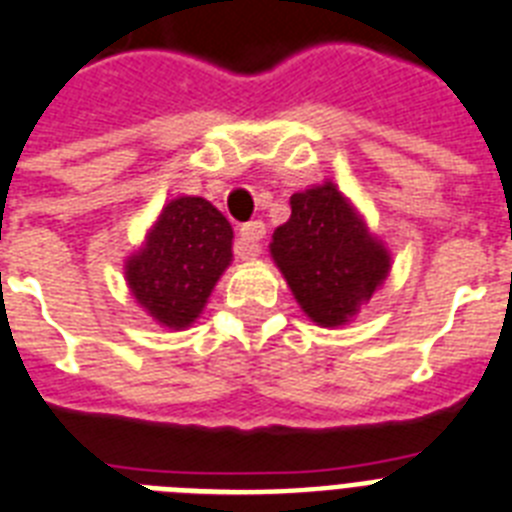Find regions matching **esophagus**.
Here are the masks:
<instances>
[{"label":"esophagus","mask_w":512,"mask_h":512,"mask_svg":"<svg viewBox=\"0 0 512 512\" xmlns=\"http://www.w3.org/2000/svg\"><path fill=\"white\" fill-rule=\"evenodd\" d=\"M265 239V223L263 220H249L239 231V242H236V255L239 257H257L260 255V242Z\"/></svg>","instance_id":"esophagus-1"}]
</instances>
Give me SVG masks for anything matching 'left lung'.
Returning a JSON list of instances; mask_svg holds the SVG:
<instances>
[{"mask_svg":"<svg viewBox=\"0 0 512 512\" xmlns=\"http://www.w3.org/2000/svg\"><path fill=\"white\" fill-rule=\"evenodd\" d=\"M289 205L270 255L318 326H342L386 278L389 255L334 184L297 191Z\"/></svg>","mask_w":512,"mask_h":512,"instance_id":"left-lung-1","label":"left lung"}]
</instances>
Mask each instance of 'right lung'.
<instances>
[{
	"label": "right lung",
	"instance_id": "obj_1",
	"mask_svg": "<svg viewBox=\"0 0 512 512\" xmlns=\"http://www.w3.org/2000/svg\"><path fill=\"white\" fill-rule=\"evenodd\" d=\"M231 239V223L207 199L168 202L147 247L126 265L128 286L139 305L162 326H189L231 263Z\"/></svg>",
	"mask_w": 512,
	"mask_h": 512
}]
</instances>
